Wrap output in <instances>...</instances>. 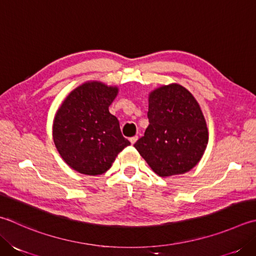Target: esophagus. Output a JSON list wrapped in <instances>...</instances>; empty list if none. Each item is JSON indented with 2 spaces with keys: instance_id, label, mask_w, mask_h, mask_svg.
Wrapping results in <instances>:
<instances>
[{
  "instance_id": "34e87169",
  "label": "esophagus",
  "mask_w": 256,
  "mask_h": 256,
  "mask_svg": "<svg viewBox=\"0 0 256 256\" xmlns=\"http://www.w3.org/2000/svg\"><path fill=\"white\" fill-rule=\"evenodd\" d=\"M138 136H136V135H135V136H133V138H130V142H131V144H134L135 142L138 141Z\"/></svg>"
}]
</instances>
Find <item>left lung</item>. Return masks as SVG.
<instances>
[{
	"label": "left lung",
	"mask_w": 256,
	"mask_h": 256,
	"mask_svg": "<svg viewBox=\"0 0 256 256\" xmlns=\"http://www.w3.org/2000/svg\"><path fill=\"white\" fill-rule=\"evenodd\" d=\"M148 126L134 148L160 176L184 174L206 148L208 133L200 105L186 88L165 85L150 94Z\"/></svg>",
	"instance_id": "left-lung-1"
}]
</instances>
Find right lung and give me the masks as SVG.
Wrapping results in <instances>:
<instances>
[{"label":"right lung","instance_id":"right-lung-1","mask_svg":"<svg viewBox=\"0 0 256 256\" xmlns=\"http://www.w3.org/2000/svg\"><path fill=\"white\" fill-rule=\"evenodd\" d=\"M118 88L88 82L68 94L53 124L55 146L75 171L98 175L111 168L118 154L128 146L118 120L108 112Z\"/></svg>","mask_w":256,"mask_h":256}]
</instances>
